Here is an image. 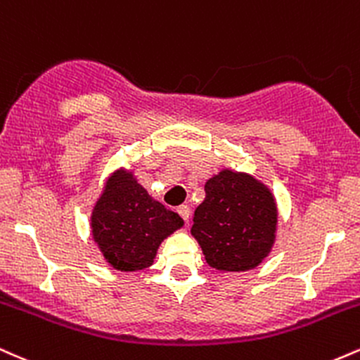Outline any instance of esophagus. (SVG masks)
I'll list each match as a JSON object with an SVG mask.
<instances>
[{
	"mask_svg": "<svg viewBox=\"0 0 360 360\" xmlns=\"http://www.w3.org/2000/svg\"><path fill=\"white\" fill-rule=\"evenodd\" d=\"M177 213L181 214V218H183L184 221H189V217H191V208H189L188 205H181L179 208H177Z\"/></svg>",
	"mask_w": 360,
	"mask_h": 360,
	"instance_id": "34e87169",
	"label": "esophagus"
}]
</instances>
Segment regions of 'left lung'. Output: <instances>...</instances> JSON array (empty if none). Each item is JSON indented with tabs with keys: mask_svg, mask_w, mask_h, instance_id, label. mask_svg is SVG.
<instances>
[{
	"mask_svg": "<svg viewBox=\"0 0 360 360\" xmlns=\"http://www.w3.org/2000/svg\"><path fill=\"white\" fill-rule=\"evenodd\" d=\"M205 191L191 235L208 266L226 272L257 267L269 255L278 229L271 189L247 172L223 169L206 181Z\"/></svg>",
	"mask_w": 360,
	"mask_h": 360,
	"instance_id": "1",
	"label": "left lung"
}]
</instances>
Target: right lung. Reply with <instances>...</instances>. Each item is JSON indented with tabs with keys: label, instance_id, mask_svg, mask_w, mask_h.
I'll use <instances>...</instances> for the list:
<instances>
[{
	"label": "right lung",
	"instance_id": "1",
	"mask_svg": "<svg viewBox=\"0 0 360 360\" xmlns=\"http://www.w3.org/2000/svg\"><path fill=\"white\" fill-rule=\"evenodd\" d=\"M183 225L179 214L155 201L125 169L106 179L91 213V232L103 257L123 272L150 267L164 238Z\"/></svg>",
	"mask_w": 360,
	"mask_h": 360
}]
</instances>
